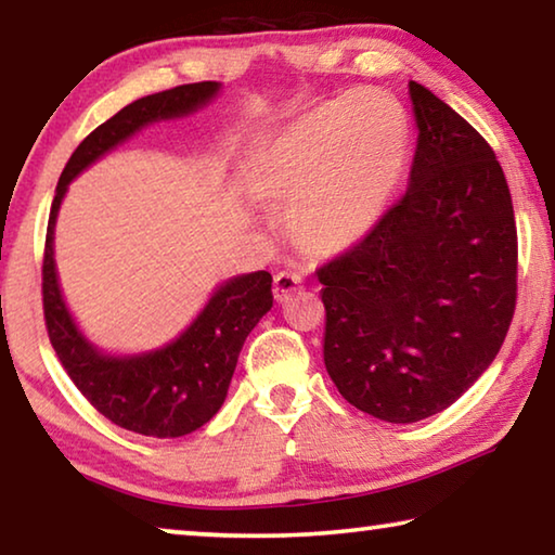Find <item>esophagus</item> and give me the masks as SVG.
I'll list each match as a JSON object with an SVG mask.
<instances>
[{"mask_svg":"<svg viewBox=\"0 0 555 555\" xmlns=\"http://www.w3.org/2000/svg\"><path fill=\"white\" fill-rule=\"evenodd\" d=\"M300 286H304V276L296 274V271H279L274 276V298L281 304L291 294H296Z\"/></svg>","mask_w":555,"mask_h":555,"instance_id":"obj_1","label":"esophagus"}]
</instances>
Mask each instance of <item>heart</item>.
Returning a JSON list of instances; mask_svg holds the SVG:
<instances>
[{
  "label": "heart",
  "instance_id": "heart-1",
  "mask_svg": "<svg viewBox=\"0 0 555 555\" xmlns=\"http://www.w3.org/2000/svg\"><path fill=\"white\" fill-rule=\"evenodd\" d=\"M406 146V115L397 98L354 90L274 137L251 173V191L271 208H291V234L306 251L333 255L379 222Z\"/></svg>",
  "mask_w": 555,
  "mask_h": 555
}]
</instances>
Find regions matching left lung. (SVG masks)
<instances>
[{
	"instance_id": "8db88e82",
	"label": "left lung",
	"mask_w": 555,
	"mask_h": 555,
	"mask_svg": "<svg viewBox=\"0 0 555 555\" xmlns=\"http://www.w3.org/2000/svg\"><path fill=\"white\" fill-rule=\"evenodd\" d=\"M418 127L409 188L372 232L318 269L323 360L354 409L416 424L494 362L516 304V224L492 146L409 82Z\"/></svg>"
}]
</instances>
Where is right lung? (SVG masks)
<instances>
[{
	"label": "right lung",
	"mask_w": 555,
	"mask_h": 555,
	"mask_svg": "<svg viewBox=\"0 0 555 555\" xmlns=\"http://www.w3.org/2000/svg\"><path fill=\"white\" fill-rule=\"evenodd\" d=\"M220 90V82L205 80L154 92L90 131L59 178L46 232L43 315L55 354L102 416L152 438L193 434L220 411L244 340L274 304L271 274L251 271L222 281L193 323L164 347L137 354L102 352L82 335L63 298L53 259L55 220L68 185L88 166L154 121L181 119L210 105Z\"/></svg>",
	"instance_id": "1"
}]
</instances>
